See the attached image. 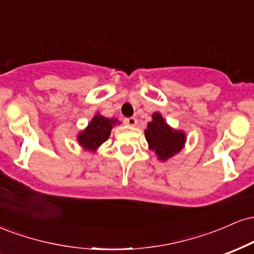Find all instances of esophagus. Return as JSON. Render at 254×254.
<instances>
[{"instance_id": "obj_1", "label": "esophagus", "mask_w": 254, "mask_h": 254, "mask_svg": "<svg viewBox=\"0 0 254 254\" xmlns=\"http://www.w3.org/2000/svg\"><path fill=\"white\" fill-rule=\"evenodd\" d=\"M124 123L127 125H130V127H135V125H137V118H135V117L125 118Z\"/></svg>"}]
</instances>
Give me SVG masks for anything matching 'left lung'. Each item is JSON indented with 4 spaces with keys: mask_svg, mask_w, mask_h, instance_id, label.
I'll return each mask as SVG.
<instances>
[{
    "mask_svg": "<svg viewBox=\"0 0 254 254\" xmlns=\"http://www.w3.org/2000/svg\"><path fill=\"white\" fill-rule=\"evenodd\" d=\"M151 118L153 121L148 123L144 131L145 139L149 149L155 151L157 159L166 161L183 149L186 142L185 133L172 129L160 113L155 112Z\"/></svg>",
    "mask_w": 254,
    "mask_h": 254,
    "instance_id": "obj_1",
    "label": "left lung"
}]
</instances>
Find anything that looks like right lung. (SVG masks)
<instances>
[{"label": "right lung", "instance_id": "add662e5", "mask_svg": "<svg viewBox=\"0 0 254 254\" xmlns=\"http://www.w3.org/2000/svg\"><path fill=\"white\" fill-rule=\"evenodd\" d=\"M117 122V119L105 118L98 113L89 122L88 127L78 133L77 142L83 149L95 151L105 141L109 139L112 127Z\"/></svg>", "mask_w": 254, "mask_h": 254}]
</instances>
